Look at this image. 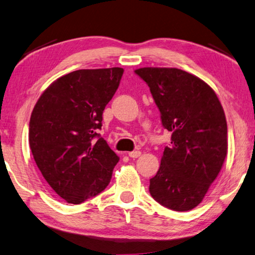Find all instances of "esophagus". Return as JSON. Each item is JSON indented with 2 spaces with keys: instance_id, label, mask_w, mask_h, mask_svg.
Masks as SVG:
<instances>
[{
  "instance_id": "34e87169",
  "label": "esophagus",
  "mask_w": 255,
  "mask_h": 255,
  "mask_svg": "<svg viewBox=\"0 0 255 255\" xmlns=\"http://www.w3.org/2000/svg\"><path fill=\"white\" fill-rule=\"evenodd\" d=\"M141 152L139 150H133V151H130L128 152V156L131 157V158H138V157L140 156Z\"/></svg>"
}]
</instances>
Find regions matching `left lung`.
Instances as JSON below:
<instances>
[{
    "mask_svg": "<svg viewBox=\"0 0 255 255\" xmlns=\"http://www.w3.org/2000/svg\"><path fill=\"white\" fill-rule=\"evenodd\" d=\"M160 112L163 127L172 132L158 172L150 178V195L177 212L203 201L228 154V125L214 90L196 76L176 68H140Z\"/></svg>",
    "mask_w": 255,
    "mask_h": 255,
    "instance_id": "8db88e82",
    "label": "left lung"
}]
</instances>
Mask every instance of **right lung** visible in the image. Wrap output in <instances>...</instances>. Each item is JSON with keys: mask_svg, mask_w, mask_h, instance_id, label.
<instances>
[{"mask_svg": "<svg viewBox=\"0 0 255 255\" xmlns=\"http://www.w3.org/2000/svg\"><path fill=\"white\" fill-rule=\"evenodd\" d=\"M123 68L81 69L60 77L33 108L29 143L51 188L80 204L108 186L119 157L98 133Z\"/></svg>", "mask_w": 255, "mask_h": 255, "instance_id": "obj_1", "label": "right lung"}]
</instances>
